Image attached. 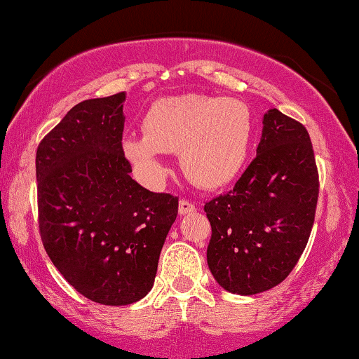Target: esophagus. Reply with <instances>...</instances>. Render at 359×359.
Here are the masks:
<instances>
[{"label": "esophagus", "mask_w": 359, "mask_h": 359, "mask_svg": "<svg viewBox=\"0 0 359 359\" xmlns=\"http://www.w3.org/2000/svg\"><path fill=\"white\" fill-rule=\"evenodd\" d=\"M178 210H180L181 215L193 214L194 210H196V205H194L193 203H191V201H188V199H181V201H180V208H178Z\"/></svg>", "instance_id": "34e87169"}]
</instances>
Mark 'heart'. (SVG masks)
Returning a JSON list of instances; mask_svg holds the SVG:
<instances>
[{
    "instance_id": "1",
    "label": "heart",
    "mask_w": 359,
    "mask_h": 359,
    "mask_svg": "<svg viewBox=\"0 0 359 359\" xmlns=\"http://www.w3.org/2000/svg\"><path fill=\"white\" fill-rule=\"evenodd\" d=\"M144 134H127L122 151L149 181L163 180L161 154L180 151L186 178L217 189L237 178L253 135L252 112L237 97L166 96L151 102L142 119Z\"/></svg>"
}]
</instances>
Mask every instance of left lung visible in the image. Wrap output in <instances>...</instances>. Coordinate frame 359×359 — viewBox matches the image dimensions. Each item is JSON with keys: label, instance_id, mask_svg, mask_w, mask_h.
Segmentation results:
<instances>
[{"label": "left lung", "instance_id": "obj_1", "mask_svg": "<svg viewBox=\"0 0 359 359\" xmlns=\"http://www.w3.org/2000/svg\"><path fill=\"white\" fill-rule=\"evenodd\" d=\"M317 199L318 171L307 129L269 109L257 156L233 189L204 205L215 281L240 296L283 283L311 237Z\"/></svg>", "mask_w": 359, "mask_h": 359}]
</instances>
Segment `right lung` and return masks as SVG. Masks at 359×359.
I'll use <instances>...</instances> for the list:
<instances>
[{
    "mask_svg": "<svg viewBox=\"0 0 359 359\" xmlns=\"http://www.w3.org/2000/svg\"><path fill=\"white\" fill-rule=\"evenodd\" d=\"M126 93L73 106L37 147L43 248L78 292L104 306L140 301L154 286L178 198L130 178L122 151Z\"/></svg>",
    "mask_w": 359,
    "mask_h": 359,
    "instance_id": "add662e5",
    "label": "right lung"
}]
</instances>
